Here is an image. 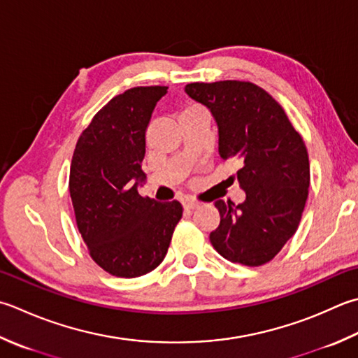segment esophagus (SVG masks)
I'll use <instances>...</instances> for the list:
<instances>
[{"mask_svg":"<svg viewBox=\"0 0 358 358\" xmlns=\"http://www.w3.org/2000/svg\"><path fill=\"white\" fill-rule=\"evenodd\" d=\"M185 208H186V209H197V208H200V203H199L197 200L186 199V200H185Z\"/></svg>","mask_w":358,"mask_h":358,"instance_id":"1","label":"esophagus"}]
</instances>
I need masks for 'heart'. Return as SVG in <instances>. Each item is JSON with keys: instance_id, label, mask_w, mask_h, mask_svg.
<instances>
[{"instance_id": "1", "label": "heart", "mask_w": 358, "mask_h": 358, "mask_svg": "<svg viewBox=\"0 0 358 358\" xmlns=\"http://www.w3.org/2000/svg\"><path fill=\"white\" fill-rule=\"evenodd\" d=\"M187 110H194V108H187ZM187 110H186V111H187Z\"/></svg>"}]
</instances>
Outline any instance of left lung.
I'll return each instance as SVG.
<instances>
[{"label": "left lung", "mask_w": 358, "mask_h": 358, "mask_svg": "<svg viewBox=\"0 0 358 358\" xmlns=\"http://www.w3.org/2000/svg\"><path fill=\"white\" fill-rule=\"evenodd\" d=\"M185 91L211 111L219 129V153L239 159V205L217 200L220 225L213 247L248 267L270 262L296 233L309 195V155L285 111L261 87L220 80L187 83Z\"/></svg>", "instance_id": "left-lung-1"}]
</instances>
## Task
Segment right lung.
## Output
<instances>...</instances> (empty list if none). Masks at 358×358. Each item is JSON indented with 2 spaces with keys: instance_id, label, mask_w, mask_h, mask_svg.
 I'll list each match as a JSON object with an SVG mask.
<instances>
[{
  "instance_id": "right-lung-1",
  "label": "right lung",
  "mask_w": 358,
  "mask_h": 358,
  "mask_svg": "<svg viewBox=\"0 0 358 358\" xmlns=\"http://www.w3.org/2000/svg\"><path fill=\"white\" fill-rule=\"evenodd\" d=\"M167 87H135L113 97L77 141L69 194L93 261L110 275L136 278L155 270L183 215L177 200L141 197L145 130Z\"/></svg>"
}]
</instances>
